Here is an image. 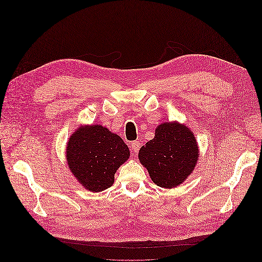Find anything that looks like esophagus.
I'll return each instance as SVG.
<instances>
[{"instance_id":"obj_1","label":"esophagus","mask_w":262,"mask_h":262,"mask_svg":"<svg viewBox=\"0 0 262 262\" xmlns=\"http://www.w3.org/2000/svg\"><path fill=\"white\" fill-rule=\"evenodd\" d=\"M130 148H131L132 152L138 153L139 149H140V143H139V141H133V142H131Z\"/></svg>"}]
</instances>
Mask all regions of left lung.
Returning a JSON list of instances; mask_svg holds the SVG:
<instances>
[{
  "label": "left lung",
  "instance_id": "1",
  "mask_svg": "<svg viewBox=\"0 0 262 262\" xmlns=\"http://www.w3.org/2000/svg\"><path fill=\"white\" fill-rule=\"evenodd\" d=\"M199 158L194 134L185 124L164 122L153 140L140 148L139 160L150 179L162 188H175L191 175Z\"/></svg>",
  "mask_w": 262,
  "mask_h": 262
}]
</instances>
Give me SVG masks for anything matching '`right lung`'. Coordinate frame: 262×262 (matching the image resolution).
I'll return each instance as SVG.
<instances>
[{
  "label": "right lung",
  "instance_id": "add662e5",
  "mask_svg": "<svg viewBox=\"0 0 262 262\" xmlns=\"http://www.w3.org/2000/svg\"><path fill=\"white\" fill-rule=\"evenodd\" d=\"M129 156V147L123 140L99 124L77 128L67 145V162L71 172L92 192L112 187L117 169Z\"/></svg>",
  "mask_w": 262,
  "mask_h": 262
}]
</instances>
